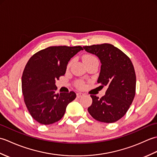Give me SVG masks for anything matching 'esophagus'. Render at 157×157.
<instances>
[{
  "label": "esophagus",
  "mask_w": 157,
  "mask_h": 157,
  "mask_svg": "<svg viewBox=\"0 0 157 157\" xmlns=\"http://www.w3.org/2000/svg\"><path fill=\"white\" fill-rule=\"evenodd\" d=\"M82 96H84V94H83V93H81V92H78V93H77V97H78V98H79L80 97H82Z\"/></svg>",
  "instance_id": "34e87169"
}]
</instances>
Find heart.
Returning <instances> with one entry per match:
<instances>
[{"label": "heart", "mask_w": 157, "mask_h": 157, "mask_svg": "<svg viewBox=\"0 0 157 157\" xmlns=\"http://www.w3.org/2000/svg\"><path fill=\"white\" fill-rule=\"evenodd\" d=\"M83 61H84V62L85 63V64H87V63H91V62H98V59L96 57V56H93V55H85L84 57H83ZM72 63V61H69L68 65H67V68H69L70 66H71ZM76 86L78 87V88H84L85 86V84L84 82L83 81H81V80H79L76 82Z\"/></svg>", "instance_id": "1"}]
</instances>
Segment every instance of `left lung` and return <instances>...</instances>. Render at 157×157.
Here are the masks:
<instances>
[{"instance_id": "obj_1", "label": "left lung", "mask_w": 157, "mask_h": 157, "mask_svg": "<svg viewBox=\"0 0 157 157\" xmlns=\"http://www.w3.org/2000/svg\"><path fill=\"white\" fill-rule=\"evenodd\" d=\"M83 48L101 61L97 82L102 87H107L101 98L90 95L92 103L88 111L98 121L114 123L125 115L134 98L136 77L134 65L125 53L113 44L105 43Z\"/></svg>"}]
</instances>
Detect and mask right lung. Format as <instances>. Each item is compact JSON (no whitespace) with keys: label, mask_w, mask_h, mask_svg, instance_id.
I'll list each match as a JSON object with an SVG mask.
<instances>
[{"label":"right lung","mask_w":157,"mask_h":157,"mask_svg":"<svg viewBox=\"0 0 157 157\" xmlns=\"http://www.w3.org/2000/svg\"><path fill=\"white\" fill-rule=\"evenodd\" d=\"M82 46H50L36 52L23 70L21 87L25 104L36 121L49 125L59 121L76 98L74 92L56 93V79L64 75L67 65Z\"/></svg>","instance_id":"obj_1"}]
</instances>
